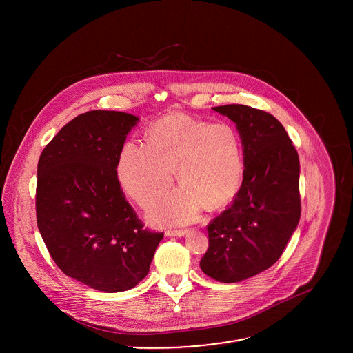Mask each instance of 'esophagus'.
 <instances>
[{
    "label": "esophagus",
    "mask_w": 353,
    "mask_h": 353,
    "mask_svg": "<svg viewBox=\"0 0 353 353\" xmlns=\"http://www.w3.org/2000/svg\"><path fill=\"white\" fill-rule=\"evenodd\" d=\"M189 230H167L165 236H185Z\"/></svg>",
    "instance_id": "34e87169"
}]
</instances>
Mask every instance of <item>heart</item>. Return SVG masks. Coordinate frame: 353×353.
<instances>
[{
  "mask_svg": "<svg viewBox=\"0 0 353 353\" xmlns=\"http://www.w3.org/2000/svg\"><path fill=\"white\" fill-rule=\"evenodd\" d=\"M175 167L182 186L152 208L153 221L188 223L205 205L209 209L227 205L243 181L238 130L227 122L167 114L150 126L147 144L130 141L123 145L117 171L123 190L147 208L171 188Z\"/></svg>",
  "mask_w": 353,
  "mask_h": 353,
  "instance_id": "1",
  "label": "heart"
}]
</instances>
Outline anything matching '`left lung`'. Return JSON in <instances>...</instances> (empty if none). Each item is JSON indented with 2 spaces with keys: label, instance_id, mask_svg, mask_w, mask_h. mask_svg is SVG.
Listing matches in <instances>:
<instances>
[{
  "label": "left lung",
  "instance_id": "1",
  "mask_svg": "<svg viewBox=\"0 0 353 353\" xmlns=\"http://www.w3.org/2000/svg\"><path fill=\"white\" fill-rule=\"evenodd\" d=\"M235 122L243 147V181L232 203L208 224L202 272L220 283L252 277L281 256L301 219L299 156L284 126L243 104L213 107Z\"/></svg>",
  "mask_w": 353,
  "mask_h": 353
}]
</instances>
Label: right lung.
I'll return each mask as SVG.
<instances>
[{
  "instance_id": "obj_1",
  "label": "right lung",
  "mask_w": 353,
  "mask_h": 353,
  "mask_svg": "<svg viewBox=\"0 0 353 353\" xmlns=\"http://www.w3.org/2000/svg\"><path fill=\"white\" fill-rule=\"evenodd\" d=\"M139 118L94 110L68 122L41 153L37 221L57 266L103 292L136 287L150 272L163 232L144 228L117 175Z\"/></svg>"
}]
</instances>
